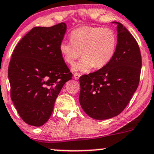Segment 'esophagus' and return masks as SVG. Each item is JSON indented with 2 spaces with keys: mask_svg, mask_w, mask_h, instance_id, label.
<instances>
[{
  "mask_svg": "<svg viewBox=\"0 0 154 154\" xmlns=\"http://www.w3.org/2000/svg\"><path fill=\"white\" fill-rule=\"evenodd\" d=\"M80 76H81V74H80V73H75V74H74V78L75 79V80H77L79 78H80Z\"/></svg>",
  "mask_w": 154,
  "mask_h": 154,
  "instance_id": "1",
  "label": "esophagus"
}]
</instances>
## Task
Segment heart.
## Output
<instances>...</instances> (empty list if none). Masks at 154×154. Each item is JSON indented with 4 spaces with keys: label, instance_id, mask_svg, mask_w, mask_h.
Returning a JSON list of instances; mask_svg holds the SVG:
<instances>
[{
    "label": "heart",
    "instance_id": "heart-1",
    "mask_svg": "<svg viewBox=\"0 0 154 154\" xmlns=\"http://www.w3.org/2000/svg\"><path fill=\"white\" fill-rule=\"evenodd\" d=\"M70 42L63 41L59 50L63 60L74 65L76 60L83 56L73 67V71L88 72L93 67L101 69L112 60L116 52L118 38L110 28L83 26L72 30Z\"/></svg>",
    "mask_w": 154,
    "mask_h": 154
}]
</instances>
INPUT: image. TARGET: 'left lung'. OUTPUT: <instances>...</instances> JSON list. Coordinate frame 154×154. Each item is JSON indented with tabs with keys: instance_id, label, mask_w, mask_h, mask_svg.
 <instances>
[{
	"instance_id": "1",
	"label": "left lung",
	"mask_w": 154,
	"mask_h": 154,
	"mask_svg": "<svg viewBox=\"0 0 154 154\" xmlns=\"http://www.w3.org/2000/svg\"><path fill=\"white\" fill-rule=\"evenodd\" d=\"M118 45L114 57L103 68L79 79V100L91 118L105 120L118 116L129 104L137 88L142 59L138 44L118 22Z\"/></svg>"
}]
</instances>
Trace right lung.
<instances>
[{"label":"right lung","instance_id":"right-lung-1","mask_svg":"<svg viewBox=\"0 0 154 154\" xmlns=\"http://www.w3.org/2000/svg\"><path fill=\"white\" fill-rule=\"evenodd\" d=\"M66 24L35 27L15 47L8 76L11 99L20 116L30 126H41L49 120L54 104L72 74L59 46Z\"/></svg>","mask_w":154,"mask_h":154}]
</instances>
